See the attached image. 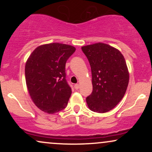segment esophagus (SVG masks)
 Instances as JSON below:
<instances>
[{
  "label": "esophagus",
  "mask_w": 152,
  "mask_h": 152,
  "mask_svg": "<svg viewBox=\"0 0 152 152\" xmlns=\"http://www.w3.org/2000/svg\"><path fill=\"white\" fill-rule=\"evenodd\" d=\"M74 88L76 90H78L79 88V84L78 83H76V84L74 85Z\"/></svg>",
  "instance_id": "1"
}]
</instances>
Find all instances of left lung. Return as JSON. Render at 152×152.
Returning a JSON list of instances; mask_svg holds the SVG:
<instances>
[{
    "instance_id": "8db88e82",
    "label": "left lung",
    "mask_w": 152,
    "mask_h": 152,
    "mask_svg": "<svg viewBox=\"0 0 152 152\" xmlns=\"http://www.w3.org/2000/svg\"><path fill=\"white\" fill-rule=\"evenodd\" d=\"M91 66L93 91L86 97L88 108L106 113L123 99L129 84V74L124 57L114 47L96 43L81 47Z\"/></svg>"
}]
</instances>
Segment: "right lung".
Returning <instances> with one entry per match:
<instances>
[{"instance_id":"obj_1","label":"right lung","mask_w":152,"mask_h":152,"mask_svg":"<svg viewBox=\"0 0 152 152\" xmlns=\"http://www.w3.org/2000/svg\"><path fill=\"white\" fill-rule=\"evenodd\" d=\"M76 48L59 43L37 47L28 58L26 81L32 101L39 109L55 114L67 106L71 88L66 79V63Z\"/></svg>"}]
</instances>
